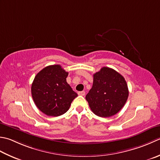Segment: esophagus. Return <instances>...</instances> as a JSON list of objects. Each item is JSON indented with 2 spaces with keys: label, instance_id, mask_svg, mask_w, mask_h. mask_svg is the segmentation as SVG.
Listing matches in <instances>:
<instances>
[{
  "label": "esophagus",
  "instance_id": "obj_1",
  "mask_svg": "<svg viewBox=\"0 0 160 160\" xmlns=\"http://www.w3.org/2000/svg\"><path fill=\"white\" fill-rule=\"evenodd\" d=\"M78 93V95H80V96H84V95H85V92H84V91H82V92H79Z\"/></svg>",
  "mask_w": 160,
  "mask_h": 160
}]
</instances>
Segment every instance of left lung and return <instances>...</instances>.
<instances>
[{
	"mask_svg": "<svg viewBox=\"0 0 160 160\" xmlns=\"http://www.w3.org/2000/svg\"><path fill=\"white\" fill-rule=\"evenodd\" d=\"M126 81L117 71L102 67L93 74L92 88L85 98L90 109L100 117H110L119 112L128 98Z\"/></svg>",
	"mask_w": 160,
	"mask_h": 160,
	"instance_id": "8db88e82",
	"label": "left lung"
}]
</instances>
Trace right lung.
I'll return each mask as SVG.
<instances>
[{
    "mask_svg": "<svg viewBox=\"0 0 160 160\" xmlns=\"http://www.w3.org/2000/svg\"><path fill=\"white\" fill-rule=\"evenodd\" d=\"M68 73L60 65H51L36 75L31 87L33 101L41 112L50 117L66 113L78 96L67 82Z\"/></svg>",
    "mask_w": 160,
    "mask_h": 160,
    "instance_id": "1",
    "label": "right lung"
}]
</instances>
